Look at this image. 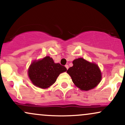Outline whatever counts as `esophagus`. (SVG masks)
Instances as JSON below:
<instances>
[{"label":"esophagus","mask_w":125,"mask_h":125,"mask_svg":"<svg viewBox=\"0 0 125 125\" xmlns=\"http://www.w3.org/2000/svg\"><path fill=\"white\" fill-rule=\"evenodd\" d=\"M65 67H66V68L67 69H69V65H68V64H66Z\"/></svg>","instance_id":"obj_1"}]
</instances>
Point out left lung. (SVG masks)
<instances>
[{"mask_svg": "<svg viewBox=\"0 0 125 125\" xmlns=\"http://www.w3.org/2000/svg\"><path fill=\"white\" fill-rule=\"evenodd\" d=\"M73 64L67 73L71 76L74 84L81 90L92 89L101 81V72L97 64L89 62L83 58L74 60Z\"/></svg>", "mask_w": 125, "mask_h": 125, "instance_id": "obj_1", "label": "left lung"}]
</instances>
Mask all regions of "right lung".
<instances>
[{
  "instance_id": "1",
  "label": "right lung",
  "mask_w": 125,
  "mask_h": 125,
  "mask_svg": "<svg viewBox=\"0 0 125 125\" xmlns=\"http://www.w3.org/2000/svg\"><path fill=\"white\" fill-rule=\"evenodd\" d=\"M67 71L64 66L54 63L49 56L38 61H34L28 71L29 76L33 84L39 87L46 89L55 82L60 73Z\"/></svg>"
}]
</instances>
